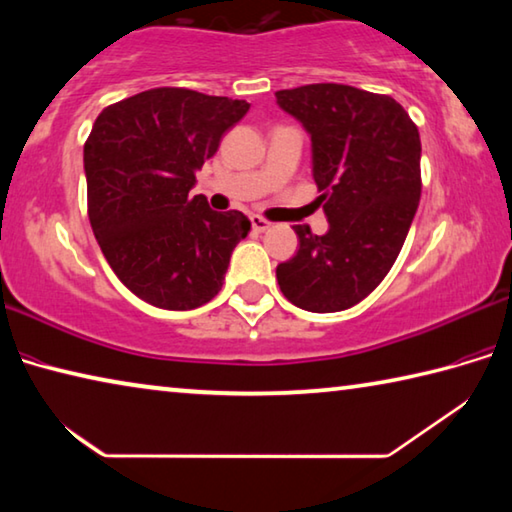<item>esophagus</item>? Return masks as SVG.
<instances>
[{"instance_id":"obj_1","label":"esophagus","mask_w":512,"mask_h":512,"mask_svg":"<svg viewBox=\"0 0 512 512\" xmlns=\"http://www.w3.org/2000/svg\"><path fill=\"white\" fill-rule=\"evenodd\" d=\"M253 230H257V232H264V230H268L271 228V221H266L264 216H253Z\"/></svg>"}]
</instances>
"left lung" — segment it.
Segmentation results:
<instances>
[{
	"label": "left lung",
	"instance_id": "left-lung-1",
	"mask_svg": "<svg viewBox=\"0 0 512 512\" xmlns=\"http://www.w3.org/2000/svg\"><path fill=\"white\" fill-rule=\"evenodd\" d=\"M311 135L314 180L329 230L296 225L298 253L277 266L284 298L316 314L350 309L395 264L418 210L420 133L388 94L341 83L275 92Z\"/></svg>",
	"mask_w": 512,
	"mask_h": 512
}]
</instances>
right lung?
I'll use <instances>...</instances> for the list:
<instances>
[{
  "label": "right lung",
  "mask_w": 512,
  "mask_h": 512,
  "mask_svg": "<svg viewBox=\"0 0 512 512\" xmlns=\"http://www.w3.org/2000/svg\"><path fill=\"white\" fill-rule=\"evenodd\" d=\"M248 103L187 88H153L103 108L83 146L88 216L121 282L153 307L187 311L221 291L248 235L237 210L192 196L196 171Z\"/></svg>",
  "instance_id": "obj_1"
}]
</instances>
